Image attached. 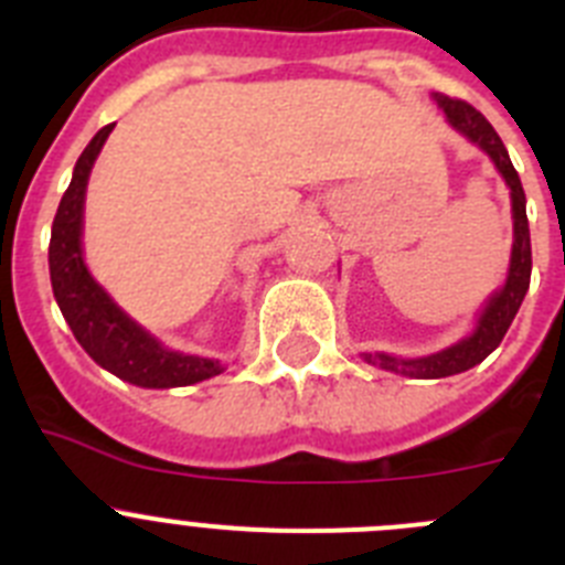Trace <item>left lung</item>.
<instances>
[{"label":"left lung","mask_w":565,"mask_h":565,"mask_svg":"<svg viewBox=\"0 0 565 565\" xmlns=\"http://www.w3.org/2000/svg\"><path fill=\"white\" fill-rule=\"evenodd\" d=\"M438 107L444 109L447 121L476 143L478 149L492 158L498 172L503 174V181L509 186V198H512V226H515V239H512V257H509V274L501 291H495L487 299L481 317H478L476 331L469 333L461 342L444 348V351L430 353V356L418 359H396L387 353H364V362L379 364L384 371L398 373V376L411 379H444L456 376V373L469 371L481 364L489 353L501 344L503 333L509 331L512 319H515L518 308H521L523 297L529 291V277H532V243H529V221H526V194H523L521 178H518L515 167L509 161V152L492 124L478 113L472 104L461 102V98H450L436 93L433 96Z\"/></svg>","instance_id":"left-lung-1"}]
</instances>
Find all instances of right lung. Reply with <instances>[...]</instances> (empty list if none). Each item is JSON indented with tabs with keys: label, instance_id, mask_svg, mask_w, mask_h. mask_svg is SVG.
<instances>
[{
	"label": "right lung",
	"instance_id": "right-lung-1",
	"mask_svg": "<svg viewBox=\"0 0 565 565\" xmlns=\"http://www.w3.org/2000/svg\"><path fill=\"white\" fill-rule=\"evenodd\" d=\"M113 127L115 124L102 127L96 138L87 143L73 169V181L58 203L56 217H53L47 252L53 297H56L73 337L104 371L129 384H138V387H154V391L186 387V384L223 373V364L217 359L189 356V353L163 348L152 333L143 331L138 322H132L121 308L115 306L109 294L89 277L87 266H84V192H87L93 163H96Z\"/></svg>",
	"mask_w": 565,
	"mask_h": 565
}]
</instances>
